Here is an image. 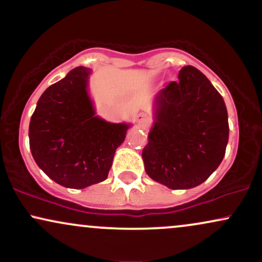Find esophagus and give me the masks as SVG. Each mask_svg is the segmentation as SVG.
Here are the masks:
<instances>
[{
  "label": "esophagus",
  "mask_w": 262,
  "mask_h": 262,
  "mask_svg": "<svg viewBox=\"0 0 262 262\" xmlns=\"http://www.w3.org/2000/svg\"><path fill=\"white\" fill-rule=\"evenodd\" d=\"M135 122L138 123V125H146L150 122V117L146 113H139L135 117Z\"/></svg>",
  "instance_id": "esophagus-1"
}]
</instances>
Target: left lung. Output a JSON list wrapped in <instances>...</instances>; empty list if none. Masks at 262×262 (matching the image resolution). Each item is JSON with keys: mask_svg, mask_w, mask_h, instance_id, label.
Segmentation results:
<instances>
[{"mask_svg": "<svg viewBox=\"0 0 262 262\" xmlns=\"http://www.w3.org/2000/svg\"><path fill=\"white\" fill-rule=\"evenodd\" d=\"M229 124L223 97L193 66L155 97V123L143 149L146 173L172 189L206 181L225 155Z\"/></svg>", "mask_w": 262, "mask_h": 262, "instance_id": "8db88e82", "label": "left lung"}]
</instances>
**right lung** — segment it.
Returning a JSON list of instances; mask_svg holds the SVG:
<instances>
[{"instance_id":"right-lung-1","label":"right lung","mask_w":262,"mask_h":262,"mask_svg":"<svg viewBox=\"0 0 262 262\" xmlns=\"http://www.w3.org/2000/svg\"><path fill=\"white\" fill-rule=\"evenodd\" d=\"M90 74V69L79 66L48 87L29 123L33 159L53 181L68 188L104 181L130 127L96 116L87 92Z\"/></svg>"}]
</instances>
